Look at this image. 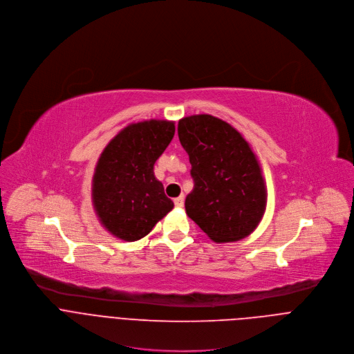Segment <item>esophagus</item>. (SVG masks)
Listing matches in <instances>:
<instances>
[{"instance_id": "obj_1", "label": "esophagus", "mask_w": 354, "mask_h": 354, "mask_svg": "<svg viewBox=\"0 0 354 354\" xmlns=\"http://www.w3.org/2000/svg\"><path fill=\"white\" fill-rule=\"evenodd\" d=\"M174 205H176L177 207H183V206H184V196L176 198V199H174Z\"/></svg>"}]
</instances>
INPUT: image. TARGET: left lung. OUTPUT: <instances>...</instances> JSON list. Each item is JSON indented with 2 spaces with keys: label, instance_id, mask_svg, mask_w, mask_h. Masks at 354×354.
<instances>
[{
  "label": "left lung",
  "instance_id": "1",
  "mask_svg": "<svg viewBox=\"0 0 354 354\" xmlns=\"http://www.w3.org/2000/svg\"><path fill=\"white\" fill-rule=\"evenodd\" d=\"M177 131L194 178L187 215L215 243L250 236L266 207L265 181L250 144L229 122L209 114L181 118Z\"/></svg>",
  "mask_w": 354,
  "mask_h": 354
}]
</instances>
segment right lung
<instances>
[{"label":"right lung","mask_w":354,"mask_h":354,"mask_svg":"<svg viewBox=\"0 0 354 354\" xmlns=\"http://www.w3.org/2000/svg\"><path fill=\"white\" fill-rule=\"evenodd\" d=\"M174 131V122L167 120L129 124L102 152L92 180V201L100 223L117 239L140 240L174 207L153 173Z\"/></svg>","instance_id":"add662e5"}]
</instances>
